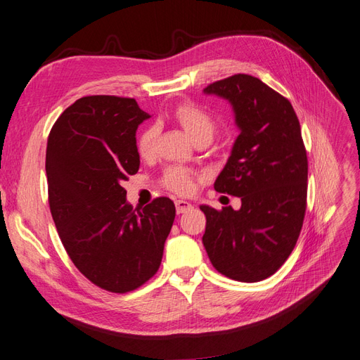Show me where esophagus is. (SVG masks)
Instances as JSON below:
<instances>
[{
	"label": "esophagus",
	"mask_w": 360,
	"mask_h": 360,
	"mask_svg": "<svg viewBox=\"0 0 360 360\" xmlns=\"http://www.w3.org/2000/svg\"><path fill=\"white\" fill-rule=\"evenodd\" d=\"M192 208H193V205L191 202H188V200H183V199L176 200V211H177V214H183V212L189 211Z\"/></svg>",
	"instance_id": "obj_1"
}]
</instances>
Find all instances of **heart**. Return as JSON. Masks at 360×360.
<instances>
[{"label":"heart","mask_w":360,"mask_h":360,"mask_svg":"<svg viewBox=\"0 0 360 360\" xmlns=\"http://www.w3.org/2000/svg\"><path fill=\"white\" fill-rule=\"evenodd\" d=\"M172 117H174V120L181 125V128L186 131V134L192 139V141H211L215 131V121L202 108H199L193 103H180L176 106L174 110H172ZM156 137V127H149L140 134L137 141V150L141 156H149L153 153ZM195 181L196 177L193 172L180 167H172L167 169L164 176V184L169 191L179 195L192 193L195 189Z\"/></svg>","instance_id":"heart-1"}]
</instances>
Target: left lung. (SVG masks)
Listing matches in <instances>:
<instances>
[{"instance_id": "obj_1", "label": "left lung", "mask_w": 360, "mask_h": 360, "mask_svg": "<svg viewBox=\"0 0 360 360\" xmlns=\"http://www.w3.org/2000/svg\"><path fill=\"white\" fill-rule=\"evenodd\" d=\"M204 93L233 109L239 136L214 189L240 198L242 205H200L207 217L202 243L221 275L263 281L286 262L303 227L307 155L300 122L288 98L251 75L212 82Z\"/></svg>"}]
</instances>
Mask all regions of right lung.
Masks as SVG:
<instances>
[{
	"label": "right lung",
	"instance_id": "right-lung-1",
	"mask_svg": "<svg viewBox=\"0 0 360 360\" xmlns=\"http://www.w3.org/2000/svg\"><path fill=\"white\" fill-rule=\"evenodd\" d=\"M150 118L134 98H78L54 122L46 153L49 202L63 247L82 275L128 292L160 269L176 217L169 198L134 211L121 183L140 167L136 131Z\"/></svg>",
	"mask_w": 360,
	"mask_h": 360
}]
</instances>
